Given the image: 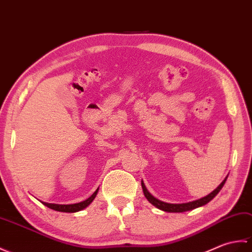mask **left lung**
<instances>
[{
	"label": "left lung",
	"instance_id": "8db88e82",
	"mask_svg": "<svg viewBox=\"0 0 252 252\" xmlns=\"http://www.w3.org/2000/svg\"><path fill=\"white\" fill-rule=\"evenodd\" d=\"M227 176L225 177L224 180H223L218 188L216 189H214L210 194L207 195V196L203 197V198H199L196 200H193V202H189V203H183V204H170V203H165L163 200H159L156 197H154L152 194H151L148 189L145 188L143 181H141V186H142V189H143V194L145 198H147L149 202L152 204L153 206H155L156 208H158L163 211L166 212H184V211H189V210H193L195 208H198V207H202L206 204H208L210 200L214 198L216 195L220 192V189L224 186V183L226 181Z\"/></svg>",
	"mask_w": 252,
	"mask_h": 252
}]
</instances>
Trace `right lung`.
<instances>
[{
  "label": "right lung",
  "instance_id": "obj_1",
  "mask_svg": "<svg viewBox=\"0 0 252 252\" xmlns=\"http://www.w3.org/2000/svg\"><path fill=\"white\" fill-rule=\"evenodd\" d=\"M98 189L99 188L96 189V191L94 192V194L92 195L91 197H88L87 199L83 200V202L81 203H76V204H70V205H60V204H53V203H46V202H42V200H40V202L43 204L47 206L48 208L50 209H54L56 211H61V212H77V211H81L83 209H85L87 206H89L92 204L93 200L94 199V197L97 196V193H98Z\"/></svg>",
  "mask_w": 252,
  "mask_h": 252
}]
</instances>
